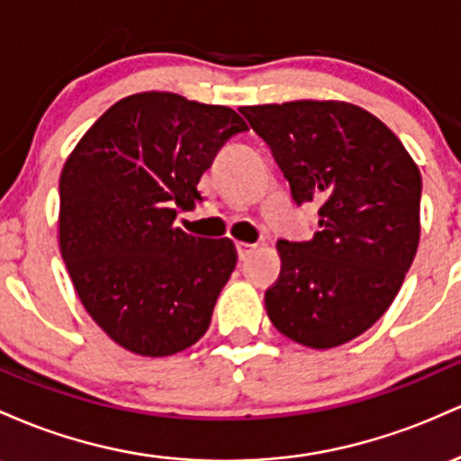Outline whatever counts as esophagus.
Here are the masks:
<instances>
[{
	"label": "esophagus",
	"instance_id": "obj_1",
	"mask_svg": "<svg viewBox=\"0 0 461 461\" xmlns=\"http://www.w3.org/2000/svg\"><path fill=\"white\" fill-rule=\"evenodd\" d=\"M255 244H246V241H237V255H240V258H248L255 252Z\"/></svg>",
	"mask_w": 461,
	"mask_h": 461
}]
</instances>
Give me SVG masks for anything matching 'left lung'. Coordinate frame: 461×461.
<instances>
[{
  "mask_svg": "<svg viewBox=\"0 0 461 461\" xmlns=\"http://www.w3.org/2000/svg\"><path fill=\"white\" fill-rule=\"evenodd\" d=\"M296 204L320 203L313 240H278L266 292L278 333L315 350L366 333L394 303L420 241V169L401 139L342 100L241 106Z\"/></svg>",
  "mask_w": 461,
  "mask_h": 461,
  "instance_id": "8db88e82",
  "label": "left lung"
}]
</instances>
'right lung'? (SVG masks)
<instances>
[{
  "label": "right lung",
  "instance_id": "obj_1",
  "mask_svg": "<svg viewBox=\"0 0 461 461\" xmlns=\"http://www.w3.org/2000/svg\"><path fill=\"white\" fill-rule=\"evenodd\" d=\"M248 123L229 106L143 91L113 104L60 172L59 246L82 307L113 342L167 357L206 333L237 263L229 237L174 226L200 176Z\"/></svg>",
  "mask_w": 461,
  "mask_h": 461
}]
</instances>
